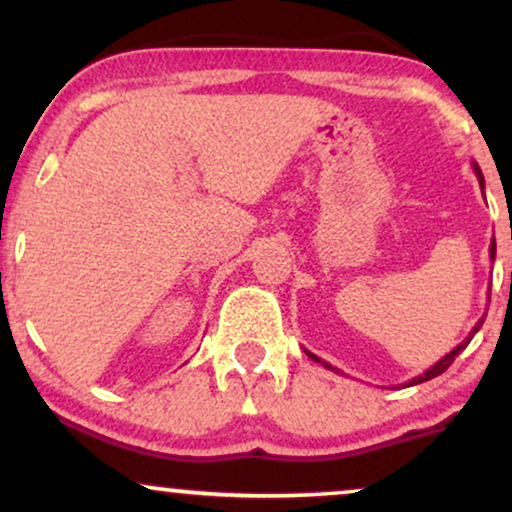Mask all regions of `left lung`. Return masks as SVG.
<instances>
[{"instance_id":"obj_1","label":"left lung","mask_w":512,"mask_h":512,"mask_svg":"<svg viewBox=\"0 0 512 512\" xmlns=\"http://www.w3.org/2000/svg\"><path fill=\"white\" fill-rule=\"evenodd\" d=\"M474 173H477V178H479V185H481V190H484V175H481V170H479V166H477V163H474ZM489 257H491V262H493V260H496V240H491V248H489ZM484 317H486V315H484ZM484 317H481V320L477 322V325H474V330H472V332H469V334H467V337H464V339H462V342H460V344H457V346H455V349H452V351H450V354H445L443 358H440V361H438V363H433V366H431V368H428V370H424V373H421V375H416V378H411V380H409V383H404V387H411V385H421V383H426V380H431V378H436V375H440V373H445V370H448V368H450V363H452V361H455V356H457V354H460V351H464V349H467V344H469V342H472V337H474V334H477V332H479V327H481V325H484ZM305 354H308L310 358H313V361H315V363H322V366H325V368H330V370H337V368H334V366H332V363L322 361V358H317L315 354H310V351H305Z\"/></svg>"}]
</instances>
